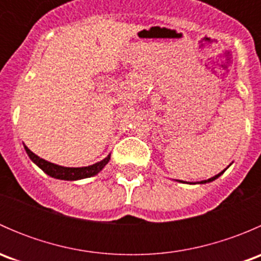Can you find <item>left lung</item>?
<instances>
[{
  "mask_svg": "<svg viewBox=\"0 0 261 261\" xmlns=\"http://www.w3.org/2000/svg\"><path fill=\"white\" fill-rule=\"evenodd\" d=\"M230 165H231V164H230ZM230 165H228V167H230ZM228 167H227V168H228ZM227 168H226V169H227ZM226 169H223L222 172H221V173H218V174H216L215 177L210 178V179H206V180H201V181H194V183H193V181H183V180H177V181H180V183H188V184H204V183H210V181H213V180H215V179H217V178L220 177V175H222L223 173H225V170H226Z\"/></svg>",
  "mask_w": 261,
  "mask_h": 261,
  "instance_id": "obj_1",
  "label": "left lung"
}]
</instances>
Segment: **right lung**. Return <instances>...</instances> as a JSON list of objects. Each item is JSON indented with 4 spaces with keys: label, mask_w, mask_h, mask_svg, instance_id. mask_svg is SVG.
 <instances>
[{
    "label": "right lung",
    "mask_w": 261,
    "mask_h": 261,
    "mask_svg": "<svg viewBox=\"0 0 261 261\" xmlns=\"http://www.w3.org/2000/svg\"><path fill=\"white\" fill-rule=\"evenodd\" d=\"M26 152H28L29 158L33 160V163H35L44 173L49 175V177L55 178V179H62V180H80L84 179V178H91L93 175L98 174L102 169L107 165V163L111 159V154L107 155L105 159H102L101 162L96 163V164L88 165V167H81V168H69V167H62V165L54 164V163H50L48 160L41 159L40 156H38L36 154H34L28 146L23 144Z\"/></svg>",
    "instance_id": "right-lung-1"
}]
</instances>
